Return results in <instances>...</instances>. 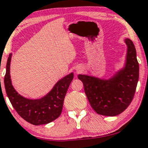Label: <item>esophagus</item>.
Returning <instances> with one entry per match:
<instances>
[{
	"label": "esophagus",
	"mask_w": 148,
	"mask_h": 148,
	"mask_svg": "<svg viewBox=\"0 0 148 148\" xmlns=\"http://www.w3.org/2000/svg\"><path fill=\"white\" fill-rule=\"evenodd\" d=\"M76 72L77 73H79L81 72V69L79 67H77V69H76Z\"/></svg>",
	"instance_id": "1"
}]
</instances>
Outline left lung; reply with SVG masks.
I'll return each instance as SVG.
<instances>
[{"instance_id":"1","label":"left lung","mask_w":148,"mask_h":148,"mask_svg":"<svg viewBox=\"0 0 148 148\" xmlns=\"http://www.w3.org/2000/svg\"><path fill=\"white\" fill-rule=\"evenodd\" d=\"M127 47L124 66L108 79L79 74L84 92L96 113L116 116L127 108L132 101L139 77V65L134 43L124 40Z\"/></svg>"}]
</instances>
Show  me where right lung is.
Segmentation results:
<instances>
[{"instance_id":"obj_1","label":"right lung","mask_w":148,"mask_h":148,"mask_svg":"<svg viewBox=\"0 0 148 148\" xmlns=\"http://www.w3.org/2000/svg\"><path fill=\"white\" fill-rule=\"evenodd\" d=\"M12 55L10 53L8 59L4 84L6 94L13 108L24 120L34 125L46 124L55 120L61 113L64 98L73 79V73L59 79L50 92L43 97L27 99L20 95L12 84L10 73Z\"/></svg>"}]
</instances>
